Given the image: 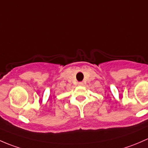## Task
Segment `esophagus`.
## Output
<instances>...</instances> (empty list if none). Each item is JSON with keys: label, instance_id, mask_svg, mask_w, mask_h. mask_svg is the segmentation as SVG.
Listing matches in <instances>:
<instances>
[{"label": "esophagus", "instance_id": "34e87169", "mask_svg": "<svg viewBox=\"0 0 148 148\" xmlns=\"http://www.w3.org/2000/svg\"><path fill=\"white\" fill-rule=\"evenodd\" d=\"M78 85H80V86H83V85H84V83H83V82H79Z\"/></svg>", "mask_w": 148, "mask_h": 148}]
</instances>
